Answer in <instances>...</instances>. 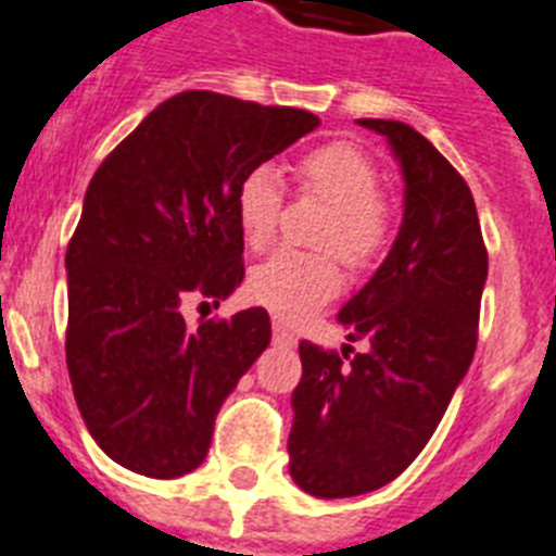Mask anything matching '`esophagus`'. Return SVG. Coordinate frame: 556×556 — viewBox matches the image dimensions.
<instances>
[{
  "label": "esophagus",
  "mask_w": 556,
  "mask_h": 556,
  "mask_svg": "<svg viewBox=\"0 0 556 556\" xmlns=\"http://www.w3.org/2000/svg\"><path fill=\"white\" fill-rule=\"evenodd\" d=\"M274 341L285 346H296V336H293V332L279 321V318H274Z\"/></svg>",
  "instance_id": "esophagus-1"
}]
</instances>
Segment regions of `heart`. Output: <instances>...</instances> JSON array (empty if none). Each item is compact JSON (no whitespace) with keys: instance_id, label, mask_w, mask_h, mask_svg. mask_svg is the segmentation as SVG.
<instances>
[{"instance_id":"obj_1","label":"heart","mask_w":556,"mask_h":556,"mask_svg":"<svg viewBox=\"0 0 556 556\" xmlns=\"http://www.w3.org/2000/svg\"><path fill=\"white\" fill-rule=\"evenodd\" d=\"M296 185L305 195L330 206V218L318 231L316 243L332 249L350 268L369 263L389 238V206L380 198L378 164L369 153L350 142L321 144L299 159ZM235 210L243 243L260 251L271 243L282 210V185L274 167L257 164L240 178ZM341 288L332 254L277 251L249 274V296L285 321H299L330 302Z\"/></svg>"}]
</instances>
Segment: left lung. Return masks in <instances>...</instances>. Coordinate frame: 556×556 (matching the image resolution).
<instances>
[{"label": "left lung", "mask_w": 556, "mask_h": 556, "mask_svg": "<svg viewBox=\"0 0 556 556\" xmlns=\"http://www.w3.org/2000/svg\"><path fill=\"white\" fill-rule=\"evenodd\" d=\"M358 123L389 139L400 162L403 226L338 313L350 344H299L288 453L291 479L316 498L380 490L428 445L470 369L486 282L479 212L456 167L412 125Z\"/></svg>", "instance_id": "8db88e82"}]
</instances>
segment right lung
I'll list each match as a JSON object with an SVG mask.
<instances>
[{
    "label": "right lung",
    "instance_id": "obj_1",
    "mask_svg": "<svg viewBox=\"0 0 556 556\" xmlns=\"http://www.w3.org/2000/svg\"><path fill=\"white\" fill-rule=\"evenodd\" d=\"M318 128L311 111L181 91L103 159L66 249V366L117 465L178 479L206 458L224 400L271 341L263 307L190 330V299L243 282L240 178Z\"/></svg>",
    "mask_w": 556,
    "mask_h": 556
}]
</instances>
